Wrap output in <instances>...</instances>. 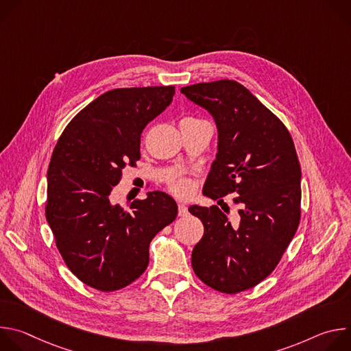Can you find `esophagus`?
<instances>
[{"label":"esophagus","instance_id":"1","mask_svg":"<svg viewBox=\"0 0 351 351\" xmlns=\"http://www.w3.org/2000/svg\"><path fill=\"white\" fill-rule=\"evenodd\" d=\"M187 214H189L187 207H186L184 204H179V206H178V215H179V217H186Z\"/></svg>","mask_w":351,"mask_h":351}]
</instances>
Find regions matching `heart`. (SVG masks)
Here are the masks:
<instances>
[{"label":"heart","mask_w":351,"mask_h":351,"mask_svg":"<svg viewBox=\"0 0 351 351\" xmlns=\"http://www.w3.org/2000/svg\"><path fill=\"white\" fill-rule=\"evenodd\" d=\"M168 190L175 194L176 197H189L193 193V184L189 179L183 176H173L169 178L167 182Z\"/></svg>","instance_id":"b5f03b06"}]
</instances>
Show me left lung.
<instances>
[{
	"mask_svg": "<svg viewBox=\"0 0 351 351\" xmlns=\"http://www.w3.org/2000/svg\"><path fill=\"white\" fill-rule=\"evenodd\" d=\"M218 126V153L204 194L223 202L234 194L239 228L229 207L191 206L204 225L191 253L197 278L214 290L236 294L263 282L279 264L302 219V168L285 123L250 90L222 79L182 87Z\"/></svg>",
	"mask_w": 351,
	"mask_h": 351,
	"instance_id": "1",
	"label": "left lung"
}]
</instances>
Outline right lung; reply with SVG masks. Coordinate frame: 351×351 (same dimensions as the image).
I'll return each mask as SVG.
<instances>
[{
  "label": "right lung",
  "instance_id": "add662e5",
  "mask_svg": "<svg viewBox=\"0 0 351 351\" xmlns=\"http://www.w3.org/2000/svg\"><path fill=\"white\" fill-rule=\"evenodd\" d=\"M175 86L110 90L77 112L60 136L47 172L45 218L71 272L115 291L147 269L154 236L178 215L175 199L148 193L129 208L111 191L140 160V137L172 101Z\"/></svg>",
  "mask_w": 351,
  "mask_h": 351
}]
</instances>
